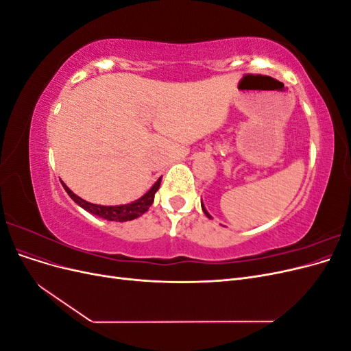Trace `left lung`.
Segmentation results:
<instances>
[{
    "mask_svg": "<svg viewBox=\"0 0 351 351\" xmlns=\"http://www.w3.org/2000/svg\"><path fill=\"white\" fill-rule=\"evenodd\" d=\"M202 209H204V212H205V215L208 217V218H210V215L208 214V212H206V209H205V206H204V204H202Z\"/></svg>",
    "mask_w": 351,
    "mask_h": 351,
    "instance_id": "left-lung-1",
    "label": "left lung"
}]
</instances>
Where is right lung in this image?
Instances as JSON below:
<instances>
[{"label":"right lung","mask_w":351,"mask_h":351,"mask_svg":"<svg viewBox=\"0 0 351 351\" xmlns=\"http://www.w3.org/2000/svg\"><path fill=\"white\" fill-rule=\"evenodd\" d=\"M161 178L162 177H159L156 180V183L149 190H147V192L142 197H139V199L134 200V202H130V204L119 205V206H104V205L90 204V202L83 200L77 195H74L64 183H62V187H64L67 195L74 202H76L79 206H82L84 210H88V212H90V214L98 215V217H101L104 219L124 222V221H132V219H134L137 217L143 215L145 212L149 209V206L154 204V197H155L156 190L159 189V186H161Z\"/></svg>","instance_id":"1"}]
</instances>
